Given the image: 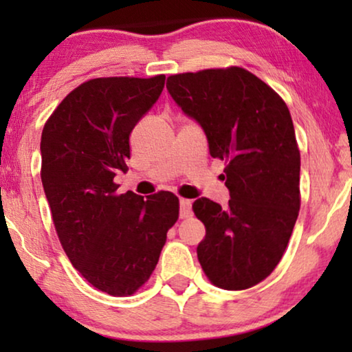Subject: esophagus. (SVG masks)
Wrapping results in <instances>:
<instances>
[{"mask_svg":"<svg viewBox=\"0 0 352 352\" xmlns=\"http://www.w3.org/2000/svg\"><path fill=\"white\" fill-rule=\"evenodd\" d=\"M190 206H192L190 200H187V199L179 200V216L182 219L189 218V216H190Z\"/></svg>","mask_w":352,"mask_h":352,"instance_id":"obj_1","label":"esophagus"}]
</instances>
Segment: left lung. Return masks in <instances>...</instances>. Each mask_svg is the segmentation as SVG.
<instances>
[{
  "label": "left lung",
  "mask_w": 352,
  "mask_h": 352,
  "mask_svg": "<svg viewBox=\"0 0 352 352\" xmlns=\"http://www.w3.org/2000/svg\"><path fill=\"white\" fill-rule=\"evenodd\" d=\"M166 88L204 128L211 157L226 162L229 204L201 197L192 205L206 229L197 247L201 269L216 287L247 290L280 263L300 213L301 162L290 110L242 67L171 75Z\"/></svg>",
  "instance_id": "obj_1"
}]
</instances>
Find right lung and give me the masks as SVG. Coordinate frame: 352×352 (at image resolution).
<instances>
[{"instance_id":"add662e5","label":"right lung","mask_w":352,"mask_h":352,"mask_svg":"<svg viewBox=\"0 0 352 352\" xmlns=\"http://www.w3.org/2000/svg\"><path fill=\"white\" fill-rule=\"evenodd\" d=\"M165 75L85 81L47 118L41 134V182L57 237L74 267L112 296L136 293L155 269L179 199L117 194L126 173L129 134L157 102Z\"/></svg>"}]
</instances>
